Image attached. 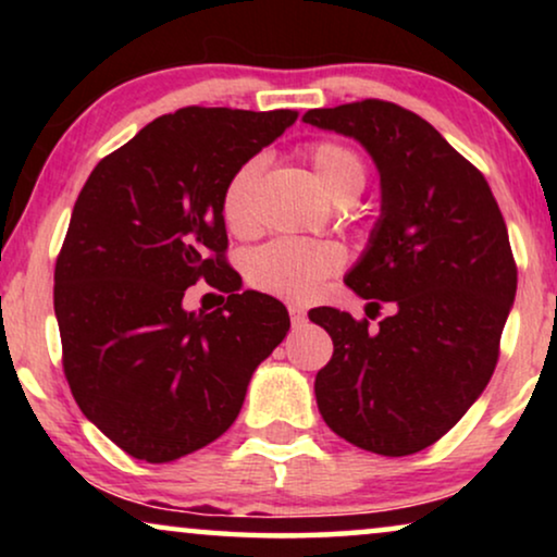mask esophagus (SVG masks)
<instances>
[{"label": "esophagus", "mask_w": 557, "mask_h": 557, "mask_svg": "<svg viewBox=\"0 0 557 557\" xmlns=\"http://www.w3.org/2000/svg\"><path fill=\"white\" fill-rule=\"evenodd\" d=\"M288 314H292L294 326H301L304 322H307V311H304L301 307H296V304H288Z\"/></svg>", "instance_id": "34e87169"}]
</instances>
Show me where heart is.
<instances>
[{
	"label": "heart",
	"mask_w": 557,
	"mask_h": 557,
	"mask_svg": "<svg viewBox=\"0 0 557 557\" xmlns=\"http://www.w3.org/2000/svg\"><path fill=\"white\" fill-rule=\"evenodd\" d=\"M307 157L319 185L337 202H352L362 193L368 182V166L355 149L339 141H314L307 147ZM258 174H261V159H248L225 182L220 210H223L225 225L235 235H248L256 227L250 197H253ZM345 263L347 253L339 243L278 238L250 250L246 258V276L265 294L288 301H307L326 278L339 273Z\"/></svg>",
	"instance_id": "obj_1"
}]
</instances>
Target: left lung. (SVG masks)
<instances>
[{"instance_id": "left-lung-1", "label": "left lung", "mask_w": 557, "mask_h": 557, "mask_svg": "<svg viewBox=\"0 0 557 557\" xmlns=\"http://www.w3.org/2000/svg\"><path fill=\"white\" fill-rule=\"evenodd\" d=\"M304 124L360 141L375 162L380 218L345 284L395 304L377 330L332 307L309 311L334 342L314 380L319 413L364 451H423L497 364L517 292L505 218L484 174L413 111L368 98L311 109Z\"/></svg>"}]
</instances>
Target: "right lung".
Wrapping results in <instances>:
<instances>
[{
	"mask_svg": "<svg viewBox=\"0 0 557 557\" xmlns=\"http://www.w3.org/2000/svg\"><path fill=\"white\" fill-rule=\"evenodd\" d=\"M296 116L166 113L103 157L75 200L55 263L63 370L83 416L134 459L166 463L223 436L292 326L273 296L238 292L220 200ZM202 277L232 294L225 308L181 307Z\"/></svg>",
	"mask_w": 557,
	"mask_h": 557,
	"instance_id": "obj_1",
	"label": "right lung"
}]
</instances>
